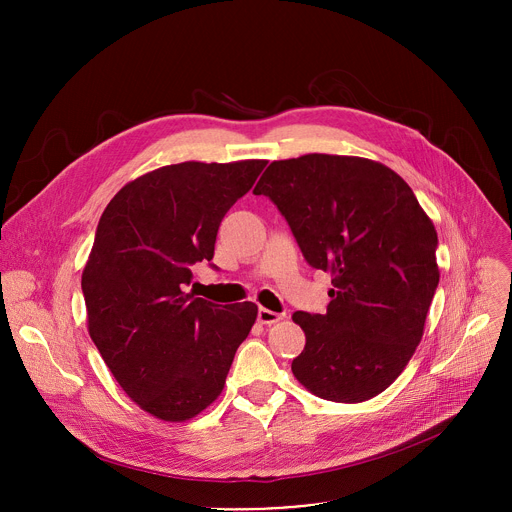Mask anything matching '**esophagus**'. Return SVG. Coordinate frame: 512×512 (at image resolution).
<instances>
[{"label": "esophagus", "instance_id": "esophagus-1", "mask_svg": "<svg viewBox=\"0 0 512 512\" xmlns=\"http://www.w3.org/2000/svg\"><path fill=\"white\" fill-rule=\"evenodd\" d=\"M257 320H259L261 324H265V326H271V324H277L279 320H283V316L277 314V312H271V310H267V308H259Z\"/></svg>", "mask_w": 512, "mask_h": 512}]
</instances>
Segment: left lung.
Wrapping results in <instances>:
<instances>
[{
	"instance_id": "1",
	"label": "left lung",
	"mask_w": 512,
	"mask_h": 512,
	"mask_svg": "<svg viewBox=\"0 0 512 512\" xmlns=\"http://www.w3.org/2000/svg\"><path fill=\"white\" fill-rule=\"evenodd\" d=\"M253 192L277 204L306 261L332 273L326 314L291 316L306 334L291 373L326 401L377 397L421 342L440 281L431 218L397 172L358 156L271 162Z\"/></svg>"
}]
</instances>
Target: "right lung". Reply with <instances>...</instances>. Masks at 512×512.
Here are the masks:
<instances>
[{
  "mask_svg": "<svg viewBox=\"0 0 512 512\" xmlns=\"http://www.w3.org/2000/svg\"><path fill=\"white\" fill-rule=\"evenodd\" d=\"M265 164L164 166L127 182L101 216L81 281L89 334L127 397L162 421L216 401L257 320L253 302L218 306L184 287Z\"/></svg>",
  "mask_w": 512,
  "mask_h": 512,
  "instance_id": "add662e5",
  "label": "right lung"
}]
</instances>
